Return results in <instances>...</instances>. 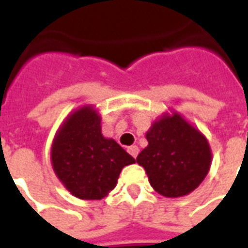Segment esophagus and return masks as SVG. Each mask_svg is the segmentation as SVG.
Masks as SVG:
<instances>
[{"instance_id": "34e87169", "label": "esophagus", "mask_w": 248, "mask_h": 248, "mask_svg": "<svg viewBox=\"0 0 248 248\" xmlns=\"http://www.w3.org/2000/svg\"><path fill=\"white\" fill-rule=\"evenodd\" d=\"M127 151H129V154L131 156H134V158H137L138 156V154H140V149H138V146H130V147H127Z\"/></svg>"}]
</instances>
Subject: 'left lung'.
Returning a JSON list of instances; mask_svg holds the SVG:
<instances>
[{"label":"left lung","mask_w":248,"mask_h":248,"mask_svg":"<svg viewBox=\"0 0 248 248\" xmlns=\"http://www.w3.org/2000/svg\"><path fill=\"white\" fill-rule=\"evenodd\" d=\"M146 140L149 145L138 154L137 162L158 194L185 197L208 174L213 154L207 138L177 111L155 119Z\"/></svg>","instance_id":"1"}]
</instances>
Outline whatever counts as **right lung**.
Returning a JSON list of instances; mask_svg holds the SVG:
<instances>
[{
	"mask_svg": "<svg viewBox=\"0 0 248 248\" xmlns=\"http://www.w3.org/2000/svg\"><path fill=\"white\" fill-rule=\"evenodd\" d=\"M51 166L74 197L99 201L117 186L122 169L135 159L102 135L101 115L92 105L70 113L53 140Z\"/></svg>",
	"mask_w": 248,
	"mask_h": 248,
	"instance_id": "right-lung-1",
	"label": "right lung"
}]
</instances>
